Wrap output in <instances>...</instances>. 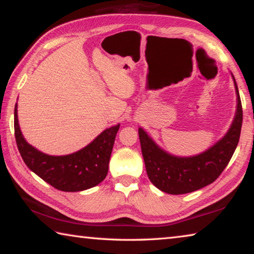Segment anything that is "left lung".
<instances>
[{"label":"left lung","mask_w":254,"mask_h":254,"mask_svg":"<svg viewBox=\"0 0 254 254\" xmlns=\"http://www.w3.org/2000/svg\"><path fill=\"white\" fill-rule=\"evenodd\" d=\"M236 93V112L226 134L206 151L192 157H177L161 149L139 127L141 150L148 177L161 191L171 195L195 191L218 178L225 169L239 143L242 127V104L234 76Z\"/></svg>","instance_id":"1"}]
</instances>
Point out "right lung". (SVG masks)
<instances>
[{"label": "right lung", "instance_id": "add662e5", "mask_svg": "<svg viewBox=\"0 0 254 254\" xmlns=\"http://www.w3.org/2000/svg\"><path fill=\"white\" fill-rule=\"evenodd\" d=\"M120 124L97 135L91 143L66 156H50L29 144L22 135L18 121V105L14 109L16 145L28 168L56 189L81 191L96 186L105 179L114 140Z\"/></svg>", "mask_w": 254, "mask_h": 254}]
</instances>
